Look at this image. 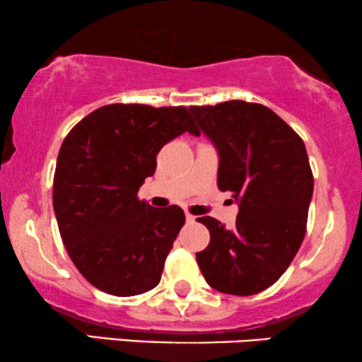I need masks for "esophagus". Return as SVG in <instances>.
<instances>
[{
    "label": "esophagus",
    "mask_w": 362,
    "mask_h": 362,
    "mask_svg": "<svg viewBox=\"0 0 362 362\" xmlns=\"http://www.w3.org/2000/svg\"><path fill=\"white\" fill-rule=\"evenodd\" d=\"M185 218H187V222H195V217H194V215H192V214H189V212H187L185 214Z\"/></svg>",
    "instance_id": "1"
}]
</instances>
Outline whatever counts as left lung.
I'll return each mask as SVG.
<instances>
[{
	"label": "left lung",
	"instance_id": "1",
	"mask_svg": "<svg viewBox=\"0 0 362 362\" xmlns=\"http://www.w3.org/2000/svg\"><path fill=\"white\" fill-rule=\"evenodd\" d=\"M189 110L218 152V189L239 204L230 230L209 215L197 218L210 232L197 264L215 291L257 294L286 272L304 240L314 190L305 145L260 103L230 100Z\"/></svg>",
	"mask_w": 362,
	"mask_h": 362
}]
</instances>
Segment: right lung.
Listing matches in <instances>:
<instances>
[{"label":"right lung","instance_id":"add662e5","mask_svg":"<svg viewBox=\"0 0 362 362\" xmlns=\"http://www.w3.org/2000/svg\"><path fill=\"white\" fill-rule=\"evenodd\" d=\"M199 135L185 107L105 105L71 128L59 148L53 209L66 252L107 294H144L160 282L185 223L178 205L153 209L136 194L175 136Z\"/></svg>","mask_w":362,"mask_h":362}]
</instances>
